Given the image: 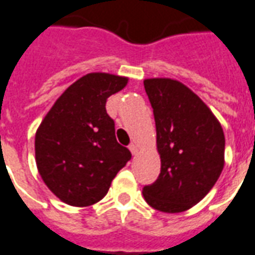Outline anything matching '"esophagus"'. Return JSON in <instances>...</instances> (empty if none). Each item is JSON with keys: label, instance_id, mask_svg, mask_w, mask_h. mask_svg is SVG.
<instances>
[{"label": "esophagus", "instance_id": "esophagus-1", "mask_svg": "<svg viewBox=\"0 0 255 255\" xmlns=\"http://www.w3.org/2000/svg\"><path fill=\"white\" fill-rule=\"evenodd\" d=\"M129 149H130V152L133 153V155H136L137 153V147L134 144H130V145H129Z\"/></svg>", "mask_w": 255, "mask_h": 255}]
</instances>
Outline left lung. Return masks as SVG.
I'll return each instance as SVG.
<instances>
[{"label":"left lung","mask_w":255,"mask_h":255,"mask_svg":"<svg viewBox=\"0 0 255 255\" xmlns=\"http://www.w3.org/2000/svg\"><path fill=\"white\" fill-rule=\"evenodd\" d=\"M144 88L160 155V174L142 188L144 199L163 213L188 210L209 194L223 171V128L199 96L176 79H145Z\"/></svg>","instance_id":"8db88e82"}]
</instances>
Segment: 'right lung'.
Returning a JSON list of instances; mask_svg holds the SVG:
<instances>
[{"instance_id":"right-lung-1","label":"right lung","mask_w":255,"mask_h":255,"mask_svg":"<svg viewBox=\"0 0 255 255\" xmlns=\"http://www.w3.org/2000/svg\"><path fill=\"white\" fill-rule=\"evenodd\" d=\"M128 78L90 73L68 86L35 133V162L46 187L67 205L85 207L107 195L131 153L115 137L106 103Z\"/></svg>"}]
</instances>
